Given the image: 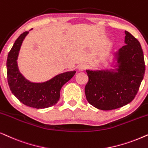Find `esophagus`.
<instances>
[{
  "instance_id": "esophagus-1",
  "label": "esophagus",
  "mask_w": 148,
  "mask_h": 148,
  "mask_svg": "<svg viewBox=\"0 0 148 148\" xmlns=\"http://www.w3.org/2000/svg\"><path fill=\"white\" fill-rule=\"evenodd\" d=\"M87 68H88V64H86V63H82V64H80L78 66V70L80 71L86 70Z\"/></svg>"
}]
</instances>
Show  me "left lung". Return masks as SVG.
<instances>
[{
	"label": "left lung",
	"mask_w": 148,
	"mask_h": 148,
	"mask_svg": "<svg viewBox=\"0 0 148 148\" xmlns=\"http://www.w3.org/2000/svg\"><path fill=\"white\" fill-rule=\"evenodd\" d=\"M123 47L113 56L112 69L86 71L85 87L88 102L101 110H112L131 102L135 97L145 73L143 53L139 41L125 30Z\"/></svg>",
	"instance_id": "obj_1"
}]
</instances>
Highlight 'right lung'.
I'll list each match as a JSON object with an SVG mask.
<instances>
[{
	"label": "right lung",
	"mask_w": 148,
	"mask_h": 148,
	"mask_svg": "<svg viewBox=\"0 0 148 148\" xmlns=\"http://www.w3.org/2000/svg\"><path fill=\"white\" fill-rule=\"evenodd\" d=\"M28 33L29 31L21 34L9 52L7 60L8 84L13 95L23 104L36 109L47 108L58 103L61 88L76 71L62 73L44 82L28 80L19 70L18 58L21 46Z\"/></svg>",
	"instance_id": "obj_1"
}]
</instances>
